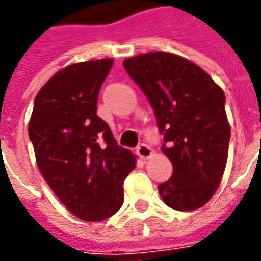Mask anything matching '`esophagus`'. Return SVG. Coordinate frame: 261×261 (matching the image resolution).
<instances>
[{"label":"esophagus","instance_id":"1","mask_svg":"<svg viewBox=\"0 0 261 261\" xmlns=\"http://www.w3.org/2000/svg\"><path fill=\"white\" fill-rule=\"evenodd\" d=\"M152 149H150L149 146L145 145V144H141L138 148H137V155L140 156L141 159H144V160H148L152 156Z\"/></svg>","mask_w":261,"mask_h":261}]
</instances>
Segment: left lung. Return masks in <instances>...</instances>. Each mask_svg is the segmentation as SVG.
Segmentation results:
<instances>
[{"instance_id": "left-lung-1", "label": "left lung", "mask_w": 261, "mask_h": 261, "mask_svg": "<svg viewBox=\"0 0 261 261\" xmlns=\"http://www.w3.org/2000/svg\"><path fill=\"white\" fill-rule=\"evenodd\" d=\"M124 69L155 111L173 175L158 187L169 207H202L219 188L228 158L231 127L221 87L192 61L171 52L124 59Z\"/></svg>"}]
</instances>
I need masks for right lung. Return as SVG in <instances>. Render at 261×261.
<instances>
[{"mask_svg": "<svg viewBox=\"0 0 261 261\" xmlns=\"http://www.w3.org/2000/svg\"><path fill=\"white\" fill-rule=\"evenodd\" d=\"M112 65L113 59L103 58L57 71L36 95L29 121L40 173L63 206L84 221H102L120 209L123 181L137 162L96 116Z\"/></svg>", "mask_w": 261, "mask_h": 261, "instance_id": "1", "label": "right lung"}]
</instances>
